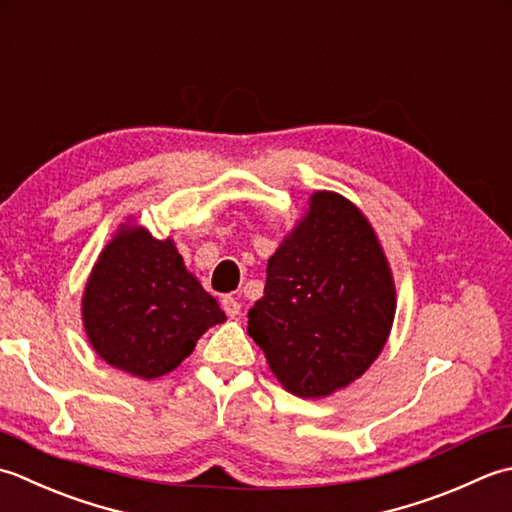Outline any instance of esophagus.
I'll return each instance as SVG.
<instances>
[{
    "label": "esophagus",
    "instance_id": "obj_1",
    "mask_svg": "<svg viewBox=\"0 0 512 512\" xmlns=\"http://www.w3.org/2000/svg\"><path fill=\"white\" fill-rule=\"evenodd\" d=\"M221 307H223V311H225L227 316H238V314H241V302H238V298H234L232 294L223 296Z\"/></svg>",
    "mask_w": 512,
    "mask_h": 512
}]
</instances>
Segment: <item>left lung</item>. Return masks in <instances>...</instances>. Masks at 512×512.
I'll return each mask as SVG.
<instances>
[{
  "label": "left lung",
  "mask_w": 512,
  "mask_h": 512,
  "mask_svg": "<svg viewBox=\"0 0 512 512\" xmlns=\"http://www.w3.org/2000/svg\"><path fill=\"white\" fill-rule=\"evenodd\" d=\"M393 316V278L369 221L344 196L316 192L269 258L247 331L289 393L325 398L371 367Z\"/></svg>",
  "instance_id": "1"
}]
</instances>
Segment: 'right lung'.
I'll use <instances>...</instances> for the list:
<instances>
[{
	"instance_id": "right-lung-1",
	"label": "right lung",
	"mask_w": 512,
	"mask_h": 512,
	"mask_svg": "<svg viewBox=\"0 0 512 512\" xmlns=\"http://www.w3.org/2000/svg\"><path fill=\"white\" fill-rule=\"evenodd\" d=\"M225 320L185 269L174 243L123 229L103 249L83 294V327L112 367L152 380L179 367L196 340Z\"/></svg>"
}]
</instances>
